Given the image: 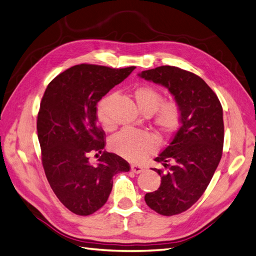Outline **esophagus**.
<instances>
[{"mask_svg":"<svg viewBox=\"0 0 256 256\" xmlns=\"http://www.w3.org/2000/svg\"><path fill=\"white\" fill-rule=\"evenodd\" d=\"M131 171H132L136 174H139L143 171V167H141V166H139V164H131Z\"/></svg>","mask_w":256,"mask_h":256,"instance_id":"1","label":"esophagus"}]
</instances>
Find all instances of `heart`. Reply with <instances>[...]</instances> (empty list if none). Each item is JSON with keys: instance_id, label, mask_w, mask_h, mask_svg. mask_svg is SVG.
Masks as SVG:
<instances>
[{"instance_id": "1", "label": "heart", "mask_w": 256, "mask_h": 256, "mask_svg": "<svg viewBox=\"0 0 256 256\" xmlns=\"http://www.w3.org/2000/svg\"><path fill=\"white\" fill-rule=\"evenodd\" d=\"M134 100L140 111L146 116H153V125L162 136H169L178 129L180 124V108L176 102H162L160 90L150 86H141L134 89ZM114 100L113 94L103 98L96 108V116L101 125L112 128L110 108ZM157 136L150 132L124 129L111 140V148L117 154L129 162H138L144 160L158 148Z\"/></svg>"}]
</instances>
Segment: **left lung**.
<instances>
[{
  "mask_svg": "<svg viewBox=\"0 0 256 256\" xmlns=\"http://www.w3.org/2000/svg\"><path fill=\"white\" fill-rule=\"evenodd\" d=\"M139 76L167 88L181 114V127L155 158L168 171L155 169L160 186L144 197L152 210L176 216L202 197L218 168L224 144L223 108L206 82L192 72L162 66L142 71Z\"/></svg>",
  "mask_w": 256,
  "mask_h": 256,
  "instance_id": "8db88e82",
  "label": "left lung"
}]
</instances>
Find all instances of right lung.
<instances>
[{"instance_id":"right-lung-1","label":"right lung","mask_w":256,"mask_h":256,"mask_svg":"<svg viewBox=\"0 0 256 256\" xmlns=\"http://www.w3.org/2000/svg\"><path fill=\"white\" fill-rule=\"evenodd\" d=\"M134 66L113 68L78 64L48 84L38 115L42 164L54 195L71 212L90 216L108 202L113 176L129 164L104 148V131L96 125V104ZM102 154L96 165L88 154Z\"/></svg>"}]
</instances>
